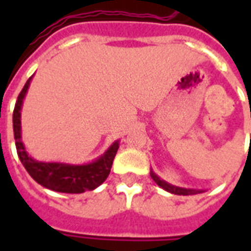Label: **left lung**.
I'll list each match as a JSON object with an SVG mask.
<instances>
[{"instance_id":"1","label":"left lung","mask_w":251,"mask_h":251,"mask_svg":"<svg viewBox=\"0 0 251 251\" xmlns=\"http://www.w3.org/2000/svg\"><path fill=\"white\" fill-rule=\"evenodd\" d=\"M151 177L154 180V183L161 187L163 189H165L167 192H171V194L175 195H196V194H201V192H205V189H194V188H183V187H177V185H174L163 180L158 175H156L153 172V169H151Z\"/></svg>"}]
</instances>
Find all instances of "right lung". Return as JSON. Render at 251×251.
<instances>
[{"label": "right lung", "instance_id": "obj_1", "mask_svg": "<svg viewBox=\"0 0 251 251\" xmlns=\"http://www.w3.org/2000/svg\"><path fill=\"white\" fill-rule=\"evenodd\" d=\"M33 75L26 80L21 90L13 111V131L16 148L20 161L23 163L30 177L43 187L63 194H82L93 191L107 179L113 165L117 151L120 148V140L110 145L103 154L93 161L84 164H68L60 161H39L26 152L23 137H21V109L25 95L32 82Z\"/></svg>", "mask_w": 251, "mask_h": 251}]
</instances>
